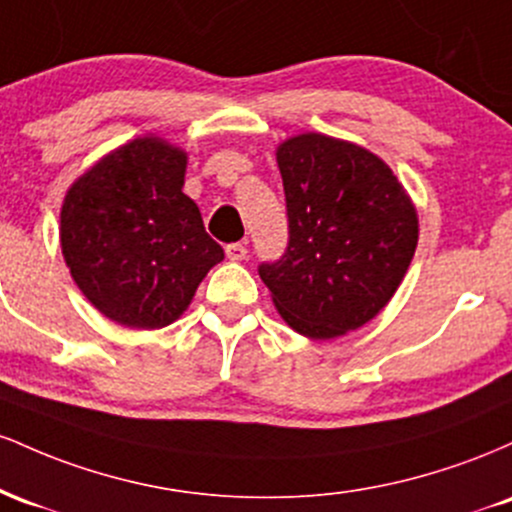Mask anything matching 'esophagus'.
I'll return each mask as SVG.
<instances>
[{
  "label": "esophagus",
  "instance_id": "1",
  "mask_svg": "<svg viewBox=\"0 0 512 512\" xmlns=\"http://www.w3.org/2000/svg\"><path fill=\"white\" fill-rule=\"evenodd\" d=\"M245 255H248V248H245L243 243H228L226 245V257H228V260H233V262L245 260Z\"/></svg>",
  "mask_w": 512,
  "mask_h": 512
}]
</instances>
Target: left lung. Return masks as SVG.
<instances>
[{
  "label": "left lung",
  "mask_w": 512,
  "mask_h": 512,
  "mask_svg": "<svg viewBox=\"0 0 512 512\" xmlns=\"http://www.w3.org/2000/svg\"><path fill=\"white\" fill-rule=\"evenodd\" d=\"M289 245L257 267L298 334L332 339L373 320L407 274L419 240L414 204L361 146L301 134L276 151Z\"/></svg>",
  "instance_id": "obj_1"
}]
</instances>
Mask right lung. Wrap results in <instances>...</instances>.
<instances>
[{
	"instance_id": "right-lung-1",
	"label": "right lung",
	"mask_w": 512,
	"mask_h": 512,
	"mask_svg": "<svg viewBox=\"0 0 512 512\" xmlns=\"http://www.w3.org/2000/svg\"><path fill=\"white\" fill-rule=\"evenodd\" d=\"M187 156L134 139L74 182L62 207V252L81 293L110 320L156 330L178 320L223 260L182 192Z\"/></svg>"
}]
</instances>
